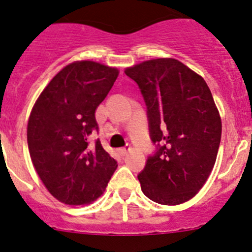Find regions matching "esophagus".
<instances>
[{
    "label": "esophagus",
    "instance_id": "1",
    "mask_svg": "<svg viewBox=\"0 0 252 252\" xmlns=\"http://www.w3.org/2000/svg\"><path fill=\"white\" fill-rule=\"evenodd\" d=\"M128 151H129V148H121L120 149V154L124 155V156L128 154Z\"/></svg>",
    "mask_w": 252,
    "mask_h": 252
}]
</instances>
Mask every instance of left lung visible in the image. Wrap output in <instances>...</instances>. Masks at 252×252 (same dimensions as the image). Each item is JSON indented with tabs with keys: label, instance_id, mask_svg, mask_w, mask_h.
Masks as SVG:
<instances>
[{
	"label": "left lung",
	"instance_id": "1",
	"mask_svg": "<svg viewBox=\"0 0 252 252\" xmlns=\"http://www.w3.org/2000/svg\"><path fill=\"white\" fill-rule=\"evenodd\" d=\"M139 87L154 154L138 174L143 193L160 205L194 196L216 163L221 120L205 80L172 58L143 62L125 70Z\"/></svg>",
	"mask_w": 252,
	"mask_h": 252
}]
</instances>
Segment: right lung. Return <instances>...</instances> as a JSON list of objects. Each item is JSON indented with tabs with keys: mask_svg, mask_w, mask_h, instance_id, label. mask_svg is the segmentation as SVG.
Listing matches in <instances>:
<instances>
[{
	"mask_svg": "<svg viewBox=\"0 0 252 252\" xmlns=\"http://www.w3.org/2000/svg\"><path fill=\"white\" fill-rule=\"evenodd\" d=\"M118 69L82 61L62 69L36 100L27 126V143L47 190L66 205H87L101 196L118 163L101 145H89L98 132L97 106L106 98Z\"/></svg>",
	"mask_w": 252,
	"mask_h": 252,
	"instance_id": "right-lung-1",
	"label": "right lung"
}]
</instances>
